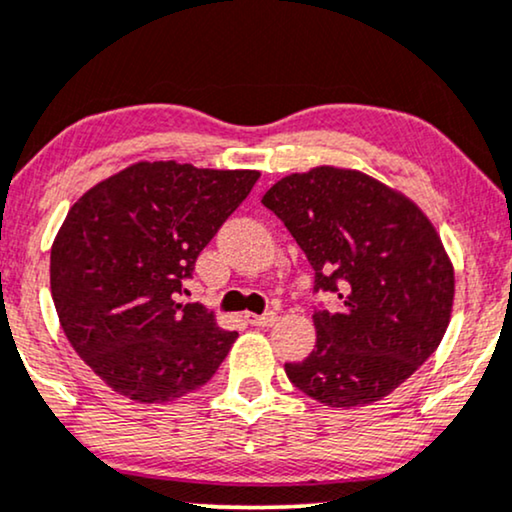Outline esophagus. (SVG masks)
<instances>
[{
  "label": "esophagus",
  "mask_w": 512,
  "mask_h": 512,
  "mask_svg": "<svg viewBox=\"0 0 512 512\" xmlns=\"http://www.w3.org/2000/svg\"><path fill=\"white\" fill-rule=\"evenodd\" d=\"M248 321L252 323V326H257V328H269V326H274V323L278 321V314L276 312H267V314H250L248 316Z\"/></svg>",
  "instance_id": "esophagus-1"
}]
</instances>
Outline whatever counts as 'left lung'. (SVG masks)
<instances>
[{"label": "left lung", "instance_id": "left-lung-1", "mask_svg": "<svg viewBox=\"0 0 512 512\" xmlns=\"http://www.w3.org/2000/svg\"><path fill=\"white\" fill-rule=\"evenodd\" d=\"M264 208L286 224L314 269L316 345L286 364L297 390L333 409L380 401L442 342L454 307V264L425 212L359 170L321 165L276 181Z\"/></svg>", "mask_w": 512, "mask_h": 512}]
</instances>
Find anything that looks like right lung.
Returning a JSON list of instances; mask_svg holds the SVG:
<instances>
[{"label": "right lung", "instance_id": "obj_1", "mask_svg": "<svg viewBox=\"0 0 512 512\" xmlns=\"http://www.w3.org/2000/svg\"><path fill=\"white\" fill-rule=\"evenodd\" d=\"M257 179L141 160L68 210L51 245V297L68 342L113 392L165 404L215 375L238 333L179 302L181 283Z\"/></svg>", "mask_w": 512, "mask_h": 512}]
</instances>
